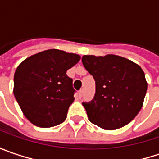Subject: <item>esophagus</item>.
Masks as SVG:
<instances>
[{
    "instance_id": "34e87169",
    "label": "esophagus",
    "mask_w": 159,
    "mask_h": 159,
    "mask_svg": "<svg viewBox=\"0 0 159 159\" xmlns=\"http://www.w3.org/2000/svg\"><path fill=\"white\" fill-rule=\"evenodd\" d=\"M82 95H83V89H80V90L79 91V97H80V98H81V97H82Z\"/></svg>"
}]
</instances>
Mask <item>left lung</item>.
Returning <instances> with one entry per match:
<instances>
[{"label":"left lung","instance_id":"1","mask_svg":"<svg viewBox=\"0 0 159 159\" xmlns=\"http://www.w3.org/2000/svg\"><path fill=\"white\" fill-rule=\"evenodd\" d=\"M82 64L95 80V95L83 102L89 121L105 130L127 125L143 104L148 84L143 69L116 55L83 56Z\"/></svg>","mask_w":159,"mask_h":159}]
</instances>
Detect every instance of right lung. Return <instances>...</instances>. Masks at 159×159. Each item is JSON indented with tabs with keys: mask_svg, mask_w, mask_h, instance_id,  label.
<instances>
[{
	"mask_svg": "<svg viewBox=\"0 0 159 159\" xmlns=\"http://www.w3.org/2000/svg\"><path fill=\"white\" fill-rule=\"evenodd\" d=\"M80 56L48 49L25 59L14 75V95L25 118L40 127L63 123L74 101L72 80L66 71Z\"/></svg>",
	"mask_w": 159,
	"mask_h": 159,
	"instance_id": "add662e5",
	"label": "right lung"
}]
</instances>
